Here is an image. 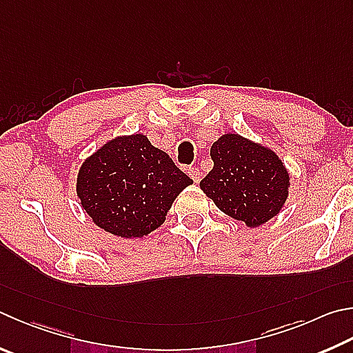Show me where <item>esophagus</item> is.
I'll list each match as a JSON object with an SVG mask.
<instances>
[{"label": "esophagus", "instance_id": "1", "mask_svg": "<svg viewBox=\"0 0 353 353\" xmlns=\"http://www.w3.org/2000/svg\"><path fill=\"white\" fill-rule=\"evenodd\" d=\"M188 176L193 179L196 183L201 182V171H199L196 166H190V168H188Z\"/></svg>", "mask_w": 353, "mask_h": 353}]
</instances>
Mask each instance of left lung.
Instances as JSON below:
<instances>
[{
    "label": "left lung",
    "mask_w": 353,
    "mask_h": 353,
    "mask_svg": "<svg viewBox=\"0 0 353 353\" xmlns=\"http://www.w3.org/2000/svg\"><path fill=\"white\" fill-rule=\"evenodd\" d=\"M214 166L201 188L217 208L248 227L279 213L288 194V172L279 157L239 134H225L210 150Z\"/></svg>",
    "instance_id": "8db88e82"
}]
</instances>
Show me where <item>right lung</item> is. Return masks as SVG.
Here are the masks:
<instances>
[{
	"label": "right lung",
	"instance_id": "obj_1",
	"mask_svg": "<svg viewBox=\"0 0 353 353\" xmlns=\"http://www.w3.org/2000/svg\"><path fill=\"white\" fill-rule=\"evenodd\" d=\"M193 181L142 134L108 142L81 165L77 194L100 228L142 238L162 225L171 203Z\"/></svg>",
	"mask_w": 353,
	"mask_h": 353
}]
</instances>
